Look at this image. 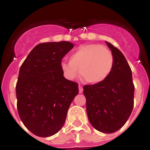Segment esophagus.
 I'll use <instances>...</instances> for the list:
<instances>
[{"label": "esophagus", "instance_id": "1", "mask_svg": "<svg viewBox=\"0 0 150 150\" xmlns=\"http://www.w3.org/2000/svg\"><path fill=\"white\" fill-rule=\"evenodd\" d=\"M83 91V88L82 87V86H80V85H79V93H82Z\"/></svg>", "mask_w": 150, "mask_h": 150}]
</instances>
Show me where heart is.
Returning a JSON list of instances; mask_svg holds the SVG:
<instances>
[{
  "instance_id": "b5f03b06",
  "label": "heart",
  "mask_w": 150,
  "mask_h": 150,
  "mask_svg": "<svg viewBox=\"0 0 150 150\" xmlns=\"http://www.w3.org/2000/svg\"><path fill=\"white\" fill-rule=\"evenodd\" d=\"M114 67V58L110 50L99 44L82 45L74 50L69 62H61L64 76L70 80L76 79L79 74L90 84L105 81Z\"/></svg>"
}]
</instances>
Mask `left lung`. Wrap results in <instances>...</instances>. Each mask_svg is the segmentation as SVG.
Masks as SVG:
<instances>
[{
	"instance_id": "left-lung-1",
	"label": "left lung",
	"mask_w": 150,
	"mask_h": 150,
	"mask_svg": "<svg viewBox=\"0 0 150 150\" xmlns=\"http://www.w3.org/2000/svg\"><path fill=\"white\" fill-rule=\"evenodd\" d=\"M114 58V67L109 77L101 83L85 85L88 120L103 133L116 132L125 124L134 107V86L132 73L119 49L106 42Z\"/></svg>"
}]
</instances>
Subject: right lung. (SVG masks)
<instances>
[{
    "label": "right lung",
    "instance_id": "right-lung-1",
    "mask_svg": "<svg viewBox=\"0 0 150 150\" xmlns=\"http://www.w3.org/2000/svg\"><path fill=\"white\" fill-rule=\"evenodd\" d=\"M74 46L67 41L40 43L19 69L16 86L18 116L38 137H50L60 131L78 95V83L65 79L61 69L63 57Z\"/></svg>",
    "mask_w": 150,
    "mask_h": 150
}]
</instances>
